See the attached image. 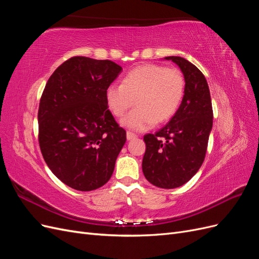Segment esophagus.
I'll use <instances>...</instances> for the list:
<instances>
[{
    "mask_svg": "<svg viewBox=\"0 0 259 259\" xmlns=\"http://www.w3.org/2000/svg\"><path fill=\"white\" fill-rule=\"evenodd\" d=\"M137 137V135H135L134 133H132V132H127L126 133V138H127V140H132V139H134V138H136Z\"/></svg>",
    "mask_w": 259,
    "mask_h": 259,
    "instance_id": "esophagus-1",
    "label": "esophagus"
}]
</instances>
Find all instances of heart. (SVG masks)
Masks as SVG:
<instances>
[{
	"label": "heart",
	"instance_id": "heart-1",
	"mask_svg": "<svg viewBox=\"0 0 259 259\" xmlns=\"http://www.w3.org/2000/svg\"><path fill=\"white\" fill-rule=\"evenodd\" d=\"M184 94L185 79L179 70L149 64L131 70L121 85H109L106 103L117 117L123 116L135 103L136 109L125 116L121 124L143 132L154 123L168 121L178 110Z\"/></svg>",
	"mask_w": 259,
	"mask_h": 259
}]
</instances>
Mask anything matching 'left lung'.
<instances>
[{
    "label": "left lung",
    "mask_w": 259,
    "mask_h": 259,
    "mask_svg": "<svg viewBox=\"0 0 259 259\" xmlns=\"http://www.w3.org/2000/svg\"><path fill=\"white\" fill-rule=\"evenodd\" d=\"M182 70L185 94L178 110L155 134L144 136L143 171L155 187L174 189L197 174L205 158L213 127V109L205 76L183 57H164Z\"/></svg>",
    "instance_id": "obj_1"
}]
</instances>
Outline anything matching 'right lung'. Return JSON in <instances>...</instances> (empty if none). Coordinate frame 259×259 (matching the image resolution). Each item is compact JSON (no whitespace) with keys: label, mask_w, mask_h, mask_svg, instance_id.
Masks as SVG:
<instances>
[{"label":"right lung","mask_w":259,"mask_h":259,"mask_svg":"<svg viewBox=\"0 0 259 259\" xmlns=\"http://www.w3.org/2000/svg\"><path fill=\"white\" fill-rule=\"evenodd\" d=\"M121 71L111 60L76 56L45 85L37 113L41 152L52 173L75 190L104 186L126 142L106 103V90Z\"/></svg>","instance_id":"obj_1"}]
</instances>
